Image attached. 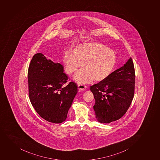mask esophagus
<instances>
[{
    "label": "esophagus",
    "mask_w": 160,
    "mask_h": 160,
    "mask_svg": "<svg viewBox=\"0 0 160 160\" xmlns=\"http://www.w3.org/2000/svg\"><path fill=\"white\" fill-rule=\"evenodd\" d=\"M78 89H79V90L82 91V90L86 89V86H85L84 85H82V84H78Z\"/></svg>",
    "instance_id": "34e87169"
}]
</instances>
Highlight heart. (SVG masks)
Returning <instances> with one entry per match:
<instances>
[{
  "instance_id": "obj_1",
  "label": "heart",
  "mask_w": 160,
  "mask_h": 160,
  "mask_svg": "<svg viewBox=\"0 0 160 160\" xmlns=\"http://www.w3.org/2000/svg\"><path fill=\"white\" fill-rule=\"evenodd\" d=\"M72 53L67 51L63 61L66 71L72 75L82 68L85 69L77 72L74 81L79 84H86L92 80L101 82L111 74L116 63V56L114 51L104 44L87 42L76 46Z\"/></svg>"
}]
</instances>
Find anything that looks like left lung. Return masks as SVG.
<instances>
[{
	"label": "left lung",
	"instance_id": "left-lung-1",
	"mask_svg": "<svg viewBox=\"0 0 160 160\" xmlns=\"http://www.w3.org/2000/svg\"><path fill=\"white\" fill-rule=\"evenodd\" d=\"M134 86V67L131 57L104 81L91 86L98 121L109 123L121 118L131 104Z\"/></svg>",
	"mask_w": 160,
	"mask_h": 160
}]
</instances>
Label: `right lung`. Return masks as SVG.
Here are the masks:
<instances>
[{
  "mask_svg": "<svg viewBox=\"0 0 160 160\" xmlns=\"http://www.w3.org/2000/svg\"><path fill=\"white\" fill-rule=\"evenodd\" d=\"M63 65L36 54L28 71L30 102L41 118L53 123H61L68 118L69 108L78 92V86L71 82Z\"/></svg>",
  "mask_w": 160,
  "mask_h": 160,
  "instance_id": "add662e5",
  "label": "right lung"
}]
</instances>
